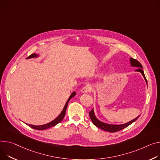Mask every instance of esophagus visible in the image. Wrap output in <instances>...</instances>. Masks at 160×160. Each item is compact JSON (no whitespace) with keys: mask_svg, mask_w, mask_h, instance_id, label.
<instances>
[{"mask_svg":"<svg viewBox=\"0 0 160 160\" xmlns=\"http://www.w3.org/2000/svg\"><path fill=\"white\" fill-rule=\"evenodd\" d=\"M92 91V87L90 84H87L82 89V92L86 93V92H90Z\"/></svg>","mask_w":160,"mask_h":160,"instance_id":"34e87169","label":"esophagus"}]
</instances>
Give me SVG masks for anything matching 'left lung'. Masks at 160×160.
<instances>
[{
  "label": "left lung",
  "instance_id": "1",
  "mask_svg": "<svg viewBox=\"0 0 160 160\" xmlns=\"http://www.w3.org/2000/svg\"><path fill=\"white\" fill-rule=\"evenodd\" d=\"M130 60H131V66H133V67H137L138 68V69H136V71H138V72H140L142 75L143 76L146 82L147 83V79L145 78V76L144 74V72H143V71L142 69L143 68L142 66L141 63L138 62L137 60L136 59H134L132 58H130ZM89 116L90 118L93 123V124L94 125L97 126V127H98V128L102 129V130H104L105 131H108V132H117V131H121L123 129L125 128V127H128L129 125H130L132 123H133L134 122H135L138 118H139L140 116H138V117H136V118L132 120H131V122L127 123H125V124H122V125H110V124H108V123H103L100 121H99L97 118H96V116H94V111L93 109H92L90 112H89Z\"/></svg>",
  "mask_w": 160,
  "mask_h": 160
}]
</instances>
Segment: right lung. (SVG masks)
I'll return each instance as SVG.
<instances>
[{
    "mask_svg": "<svg viewBox=\"0 0 160 160\" xmlns=\"http://www.w3.org/2000/svg\"><path fill=\"white\" fill-rule=\"evenodd\" d=\"M38 57L37 55L35 54V53H33V54H31V55H29L27 58H35V57ZM76 94V92H73L71 95L70 96V97L69 98L68 102H66L64 108H63L62 112L60 114V115L57 117V118H55L54 120H52V122L47 123V124H45V125H29V124H28L30 127H31V128H33L34 129H37V130H45L46 129H48V128H50V127H53L56 125L57 124L59 123L63 119V118H64V116L66 115V109H67V107H68V102L69 101L71 100V98H72L73 97H74Z\"/></svg>",
    "mask_w": 160,
    "mask_h": 160,
    "instance_id": "obj_1",
    "label": "right lung"
}]
</instances>
